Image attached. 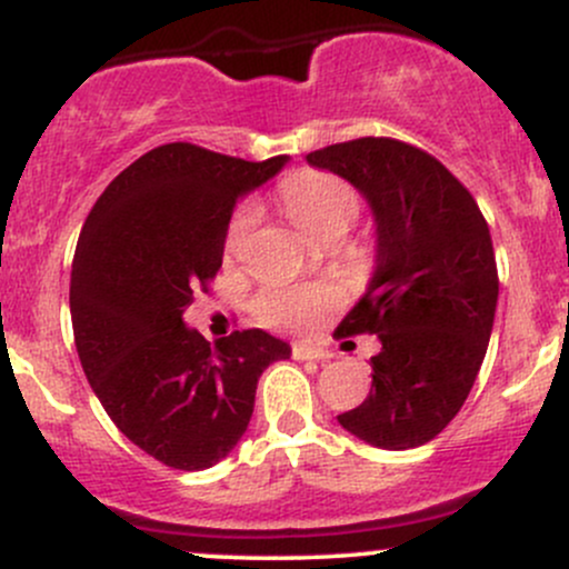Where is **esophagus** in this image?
Returning a JSON list of instances; mask_svg holds the SVG:
<instances>
[{"label":"esophagus","instance_id":"esophagus-1","mask_svg":"<svg viewBox=\"0 0 569 569\" xmlns=\"http://www.w3.org/2000/svg\"><path fill=\"white\" fill-rule=\"evenodd\" d=\"M291 356L299 361H329L332 359V351H323V348H310V346H295L291 348Z\"/></svg>","mask_w":569,"mask_h":569}]
</instances>
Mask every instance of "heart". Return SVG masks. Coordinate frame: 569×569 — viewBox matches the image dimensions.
<instances>
[{
	"label": "heart",
	"instance_id": "b5f03b06",
	"mask_svg": "<svg viewBox=\"0 0 569 569\" xmlns=\"http://www.w3.org/2000/svg\"><path fill=\"white\" fill-rule=\"evenodd\" d=\"M278 202L283 216L310 240L332 246L351 229L361 210L359 193L348 180L321 170H299L280 183ZM253 223L251 208H240L223 234V251L232 256ZM342 302L332 286H270L253 302L259 323L280 332H308Z\"/></svg>",
	"mask_w": 569,
	"mask_h": 569
}]
</instances>
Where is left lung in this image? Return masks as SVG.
<instances>
[{
    "instance_id": "obj_1",
    "label": "left lung",
    "mask_w": 569,
    "mask_h": 569,
    "mask_svg": "<svg viewBox=\"0 0 569 569\" xmlns=\"http://www.w3.org/2000/svg\"><path fill=\"white\" fill-rule=\"evenodd\" d=\"M308 161L367 197L378 223V267L337 335H378L372 389L337 416L342 429L389 451L437 437L476 383L499 295L489 223L472 193L432 153L359 137Z\"/></svg>"
}]
</instances>
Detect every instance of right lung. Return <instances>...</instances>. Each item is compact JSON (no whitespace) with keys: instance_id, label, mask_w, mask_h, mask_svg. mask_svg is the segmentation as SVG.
Returning a JSON list of instances; mask_svg holds the SVG:
<instances>
[{"instance_id":"right-lung-1","label":"right lung","mask_w":569,"mask_h":569,"mask_svg":"<svg viewBox=\"0 0 569 569\" xmlns=\"http://www.w3.org/2000/svg\"><path fill=\"white\" fill-rule=\"evenodd\" d=\"M286 156L246 161L167 142L102 191L72 259L74 348L118 429L174 470H208L246 435L259 376L291 348L261 329L208 342L183 323L221 270L237 199Z\"/></svg>"}]
</instances>
